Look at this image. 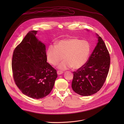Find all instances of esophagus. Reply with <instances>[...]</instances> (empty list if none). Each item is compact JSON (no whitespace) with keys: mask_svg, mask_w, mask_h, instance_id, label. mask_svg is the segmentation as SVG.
I'll use <instances>...</instances> for the list:
<instances>
[{"mask_svg":"<svg viewBox=\"0 0 124 124\" xmlns=\"http://www.w3.org/2000/svg\"><path fill=\"white\" fill-rule=\"evenodd\" d=\"M57 74H58V75H60L62 74L63 73V72L62 71H61V70H57Z\"/></svg>","mask_w":124,"mask_h":124,"instance_id":"obj_1","label":"esophagus"}]
</instances>
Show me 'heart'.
<instances>
[{"instance_id": "heart-1", "label": "heart", "mask_w": 124, "mask_h": 124, "mask_svg": "<svg viewBox=\"0 0 124 124\" xmlns=\"http://www.w3.org/2000/svg\"><path fill=\"white\" fill-rule=\"evenodd\" d=\"M91 51L89 43L77 38L59 41L56 45H50L46 51L47 59L49 63L55 66L63 58L58 68L66 70L71 68L78 69L83 66L89 58Z\"/></svg>"}]
</instances>
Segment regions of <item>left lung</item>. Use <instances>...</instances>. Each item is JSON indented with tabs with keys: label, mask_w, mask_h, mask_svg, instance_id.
Instances as JSON below:
<instances>
[{
	"label": "left lung",
	"mask_w": 124,
	"mask_h": 124,
	"mask_svg": "<svg viewBox=\"0 0 124 124\" xmlns=\"http://www.w3.org/2000/svg\"><path fill=\"white\" fill-rule=\"evenodd\" d=\"M97 45L85 64L74 72L73 90L77 94L88 96L96 93L103 86L110 67L109 52L102 38L96 34Z\"/></svg>",
	"instance_id": "left-lung-1"
}]
</instances>
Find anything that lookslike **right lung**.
Listing matches in <instances>:
<instances>
[{
  "label": "right lung",
  "instance_id": "right-lung-1",
  "mask_svg": "<svg viewBox=\"0 0 124 124\" xmlns=\"http://www.w3.org/2000/svg\"><path fill=\"white\" fill-rule=\"evenodd\" d=\"M29 31L14 50L12 61L13 78L25 95L36 99L48 95L57 77L56 70L47 61L45 45Z\"/></svg>",
  "mask_w": 124,
  "mask_h": 124
}]
</instances>
